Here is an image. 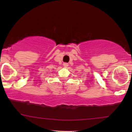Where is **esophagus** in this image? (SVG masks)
I'll list each match as a JSON object with an SVG mask.
<instances>
[{
	"label": "esophagus",
	"instance_id": "34e87169",
	"mask_svg": "<svg viewBox=\"0 0 132 132\" xmlns=\"http://www.w3.org/2000/svg\"><path fill=\"white\" fill-rule=\"evenodd\" d=\"M63 66H64V68H67L68 66H69V64H68V63H63Z\"/></svg>",
	"mask_w": 132,
	"mask_h": 132
}]
</instances>
